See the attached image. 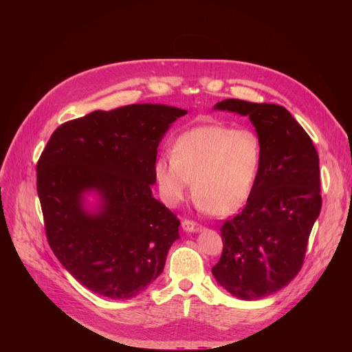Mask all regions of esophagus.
<instances>
[{
	"label": "esophagus",
	"instance_id": "1",
	"mask_svg": "<svg viewBox=\"0 0 352 352\" xmlns=\"http://www.w3.org/2000/svg\"><path fill=\"white\" fill-rule=\"evenodd\" d=\"M182 228H184V231H186V232H196V231H199L200 228H202V226H200V224L196 223V221H193V220L185 219V220H182Z\"/></svg>",
	"mask_w": 352,
	"mask_h": 352
}]
</instances>
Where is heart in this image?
<instances>
[{
	"label": "heart",
	"mask_w": 352,
	"mask_h": 352,
	"mask_svg": "<svg viewBox=\"0 0 352 352\" xmlns=\"http://www.w3.org/2000/svg\"><path fill=\"white\" fill-rule=\"evenodd\" d=\"M262 162L263 144L255 131L212 124L182 133L171 147V157L156 160L155 175L167 205L182 202L192 182L200 208L227 216L246 204Z\"/></svg>",
	"instance_id": "1"
}]
</instances>
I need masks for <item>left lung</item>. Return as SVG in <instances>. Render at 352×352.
Returning <instances> with one entry per match:
<instances>
[{"label":"left lung","mask_w":352,"mask_h":352,"mask_svg":"<svg viewBox=\"0 0 352 352\" xmlns=\"http://www.w3.org/2000/svg\"><path fill=\"white\" fill-rule=\"evenodd\" d=\"M214 109L249 116L263 162L245 208L220 227L223 252L212 273L232 295L259 299L285 287L304 265L322 209L319 156L283 106L227 98Z\"/></svg>","instance_id":"left-lung-1"}]
</instances>
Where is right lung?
<instances>
[{
	"instance_id": "add662e5",
	"label": "right lung",
	"mask_w": 352,
	"mask_h": 352,
	"mask_svg": "<svg viewBox=\"0 0 352 352\" xmlns=\"http://www.w3.org/2000/svg\"><path fill=\"white\" fill-rule=\"evenodd\" d=\"M186 111L163 104L97 110L61 124L37 162V193L50 248L83 287L129 299L156 280L179 238L178 217L152 196L159 143ZM96 188L105 205L81 209Z\"/></svg>"
}]
</instances>
